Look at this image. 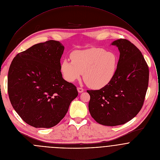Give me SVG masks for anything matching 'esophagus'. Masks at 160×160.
I'll return each instance as SVG.
<instances>
[{
	"label": "esophagus",
	"mask_w": 160,
	"mask_h": 160,
	"mask_svg": "<svg viewBox=\"0 0 160 160\" xmlns=\"http://www.w3.org/2000/svg\"><path fill=\"white\" fill-rule=\"evenodd\" d=\"M78 91L79 93H82L84 92V89H83V88L79 87V88H78Z\"/></svg>",
	"instance_id": "esophagus-1"
}]
</instances>
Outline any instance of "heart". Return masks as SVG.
<instances>
[{
    "instance_id": "obj_1",
    "label": "heart",
    "mask_w": 160,
    "mask_h": 160,
    "mask_svg": "<svg viewBox=\"0 0 160 160\" xmlns=\"http://www.w3.org/2000/svg\"><path fill=\"white\" fill-rule=\"evenodd\" d=\"M72 61L65 59L60 69L64 79L69 82L79 80L84 72V79L91 88L99 89L114 78L118 57L113 52L102 48L77 50L71 54Z\"/></svg>"
}]
</instances>
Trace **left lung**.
<instances>
[{"mask_svg":"<svg viewBox=\"0 0 160 160\" xmlns=\"http://www.w3.org/2000/svg\"><path fill=\"white\" fill-rule=\"evenodd\" d=\"M112 45L120 55L112 81L100 90L87 91L89 110L99 124L115 126L125 124L140 111L149 79V69L141 52L129 41L120 39Z\"/></svg>","mask_w":160,"mask_h":160,"instance_id":"8db88e82","label":"left lung"}]
</instances>
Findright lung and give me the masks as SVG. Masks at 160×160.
Here are the masks:
<instances>
[{"mask_svg": "<svg viewBox=\"0 0 160 160\" xmlns=\"http://www.w3.org/2000/svg\"><path fill=\"white\" fill-rule=\"evenodd\" d=\"M64 46L49 40L18 53L8 72V93L23 121L36 128L55 126L78 96L76 87L62 78Z\"/></svg>", "mask_w": 160, "mask_h": 160, "instance_id": "1", "label": "right lung"}]
</instances>
